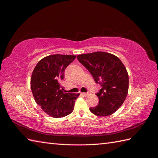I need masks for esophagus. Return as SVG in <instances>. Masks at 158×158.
<instances>
[{
    "label": "esophagus",
    "mask_w": 158,
    "mask_h": 158,
    "mask_svg": "<svg viewBox=\"0 0 158 158\" xmlns=\"http://www.w3.org/2000/svg\"><path fill=\"white\" fill-rule=\"evenodd\" d=\"M82 94L84 95V96H88V95L89 94V92H86V93H82Z\"/></svg>",
    "instance_id": "1"
}]
</instances>
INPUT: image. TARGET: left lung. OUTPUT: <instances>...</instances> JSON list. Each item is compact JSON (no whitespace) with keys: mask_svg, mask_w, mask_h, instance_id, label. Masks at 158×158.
<instances>
[{"mask_svg":"<svg viewBox=\"0 0 158 158\" xmlns=\"http://www.w3.org/2000/svg\"><path fill=\"white\" fill-rule=\"evenodd\" d=\"M77 59L101 86L95 94L99 103L90 107L89 111L100 117L115 112L125 102L128 90V75L121 60L114 55L102 51L79 55Z\"/></svg>","mask_w":158,"mask_h":158,"instance_id":"1","label":"left lung"}]
</instances>
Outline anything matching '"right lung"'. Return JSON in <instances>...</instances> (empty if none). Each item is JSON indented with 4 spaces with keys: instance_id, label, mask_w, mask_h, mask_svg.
I'll list each match as a JSON object with an SVG mask.
<instances>
[{
    "instance_id": "right-lung-1",
    "label": "right lung",
    "mask_w": 158,
    "mask_h": 158,
    "mask_svg": "<svg viewBox=\"0 0 158 158\" xmlns=\"http://www.w3.org/2000/svg\"><path fill=\"white\" fill-rule=\"evenodd\" d=\"M75 55H52L42 59L35 66L31 78V89L37 105L54 118L64 117L74 110L80 94L66 93L60 85L66 68Z\"/></svg>"
}]
</instances>
